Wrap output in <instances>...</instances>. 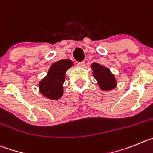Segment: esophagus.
Returning <instances> with one entry per match:
<instances>
[{"label": "esophagus", "instance_id": "esophagus-1", "mask_svg": "<svg viewBox=\"0 0 153 153\" xmlns=\"http://www.w3.org/2000/svg\"><path fill=\"white\" fill-rule=\"evenodd\" d=\"M77 65H78V67H79V68H83L84 65H85V62H78Z\"/></svg>", "mask_w": 153, "mask_h": 153}]
</instances>
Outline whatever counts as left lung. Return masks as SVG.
Segmentation results:
<instances>
[{
	"label": "left lung",
	"instance_id": "left-lung-1",
	"mask_svg": "<svg viewBox=\"0 0 153 153\" xmlns=\"http://www.w3.org/2000/svg\"><path fill=\"white\" fill-rule=\"evenodd\" d=\"M91 68L93 70L94 78L96 79L97 85L101 90L110 91L116 88V78L109 68L95 62L91 64Z\"/></svg>",
	"mask_w": 153,
	"mask_h": 153
}]
</instances>
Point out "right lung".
<instances>
[{"mask_svg":"<svg viewBox=\"0 0 153 153\" xmlns=\"http://www.w3.org/2000/svg\"><path fill=\"white\" fill-rule=\"evenodd\" d=\"M73 65L69 59H62L53 63L48 71L47 75L39 82V91L51 100H57L63 95V84L65 72Z\"/></svg>","mask_w":153,"mask_h":153,"instance_id":"obj_1","label":"right lung"}]
</instances>
